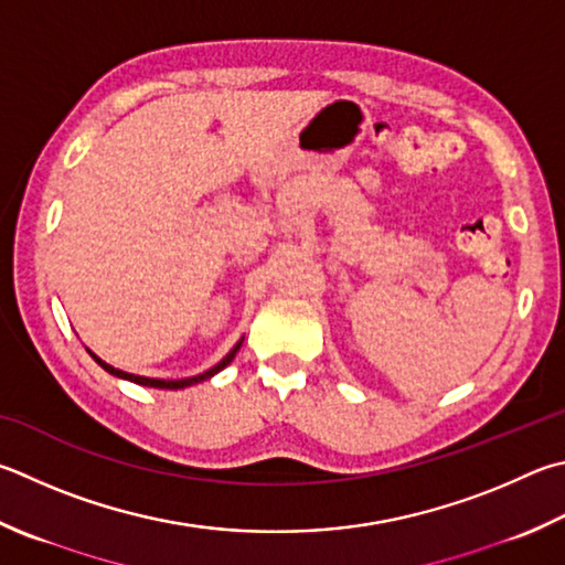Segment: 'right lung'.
<instances>
[{
	"label": "right lung",
	"mask_w": 565,
	"mask_h": 565,
	"mask_svg": "<svg viewBox=\"0 0 565 565\" xmlns=\"http://www.w3.org/2000/svg\"><path fill=\"white\" fill-rule=\"evenodd\" d=\"M242 341H244V338H239L237 345H234L232 351H230L227 355H224L217 365H212L210 371H204V373H200V375H192V377H180V381H162V377H142V375H132V373L120 371V367H113V365H108L106 361H100V358H98L94 351H88V353H90V358H94V361H96L100 367H104L106 373L120 377V381H130V383H136V385H146V387H160V390H182V387L198 385V383H202V381H210L212 375H217L220 371H224V367H227V365L234 361V355H237V351L242 348Z\"/></svg>",
	"instance_id": "add662e5"
}]
</instances>
